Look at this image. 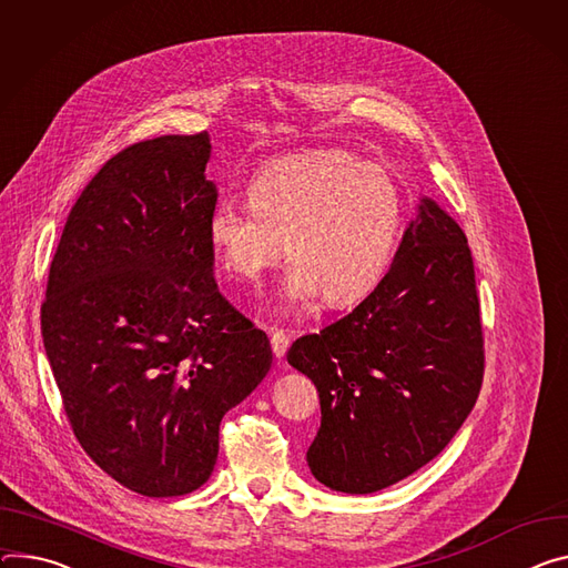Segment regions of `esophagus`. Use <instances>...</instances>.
Returning <instances> with one entry per match:
<instances>
[{
  "label": "esophagus",
  "instance_id": "34e87169",
  "mask_svg": "<svg viewBox=\"0 0 568 568\" xmlns=\"http://www.w3.org/2000/svg\"><path fill=\"white\" fill-rule=\"evenodd\" d=\"M287 346H290V337L283 333V331H272V351H274V355L276 357H283L285 355V351H287Z\"/></svg>",
  "mask_w": 568,
  "mask_h": 568
}]
</instances>
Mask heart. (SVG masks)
<instances>
[{"instance_id": "1", "label": "heart", "mask_w": 568, "mask_h": 568, "mask_svg": "<svg viewBox=\"0 0 568 568\" xmlns=\"http://www.w3.org/2000/svg\"><path fill=\"white\" fill-rule=\"evenodd\" d=\"M246 203H217L209 242L222 267L255 283L281 255L294 257L283 296L303 307L317 294L346 305L385 276L403 229L394 176L344 149H311L276 159L246 185Z\"/></svg>"}]
</instances>
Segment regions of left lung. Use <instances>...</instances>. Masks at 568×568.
I'll list each match as a JSON object with an SVG mask.
<instances>
[{
  "mask_svg": "<svg viewBox=\"0 0 568 568\" xmlns=\"http://www.w3.org/2000/svg\"><path fill=\"white\" fill-rule=\"evenodd\" d=\"M287 363L320 392L313 476L344 494H374L437 457L476 405L485 372L480 305L467 235L424 196L367 298Z\"/></svg>",
  "mask_w": 568,
  "mask_h": 568,
  "instance_id": "1",
  "label": "left lung"
}]
</instances>
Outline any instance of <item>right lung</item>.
<instances>
[{
    "mask_svg": "<svg viewBox=\"0 0 568 568\" xmlns=\"http://www.w3.org/2000/svg\"><path fill=\"white\" fill-rule=\"evenodd\" d=\"M209 133L126 146L65 222L40 311L72 430L97 467L151 498L211 478L220 424L272 367L267 335L220 294Z\"/></svg>",
    "mask_w": 568,
    "mask_h": 568,
    "instance_id": "obj_1",
    "label": "right lung"
}]
</instances>
